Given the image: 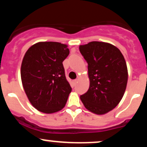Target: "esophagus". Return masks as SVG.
Wrapping results in <instances>:
<instances>
[{"label": "esophagus", "instance_id": "obj_1", "mask_svg": "<svg viewBox=\"0 0 147 147\" xmlns=\"http://www.w3.org/2000/svg\"><path fill=\"white\" fill-rule=\"evenodd\" d=\"M77 79H75V80H73V84L74 85H76V84L77 83Z\"/></svg>", "mask_w": 147, "mask_h": 147}]
</instances>
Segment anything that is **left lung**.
I'll return each mask as SVG.
<instances>
[{"label": "left lung", "mask_w": 147, "mask_h": 147, "mask_svg": "<svg viewBox=\"0 0 147 147\" xmlns=\"http://www.w3.org/2000/svg\"><path fill=\"white\" fill-rule=\"evenodd\" d=\"M79 51L88 63L89 89L80 96L90 112L104 115L120 102L126 90L128 70L122 52L105 42L91 41L79 45Z\"/></svg>", "instance_id": "left-lung-1"}]
</instances>
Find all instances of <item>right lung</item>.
I'll list each match as a JSON object with an SVG mask.
<instances>
[{
  "label": "right lung",
  "mask_w": 147,
  "mask_h": 147,
  "mask_svg": "<svg viewBox=\"0 0 147 147\" xmlns=\"http://www.w3.org/2000/svg\"><path fill=\"white\" fill-rule=\"evenodd\" d=\"M68 45L42 41L32 45L21 63L22 84L30 102L46 114L63 109L72 88L65 78L63 61L68 56Z\"/></svg>",
  "instance_id": "add662e5"
}]
</instances>
